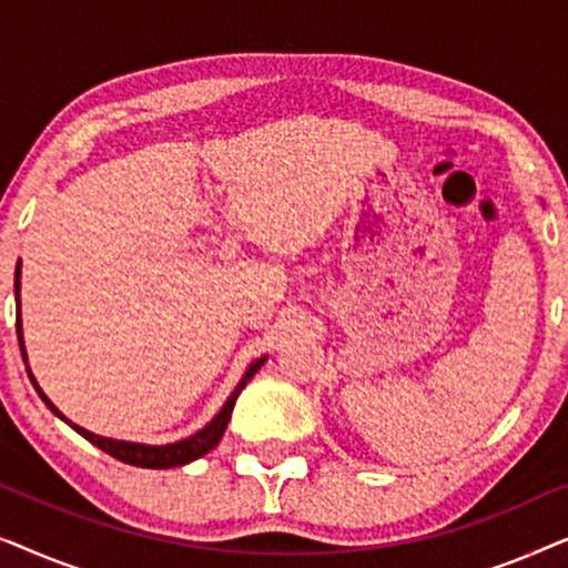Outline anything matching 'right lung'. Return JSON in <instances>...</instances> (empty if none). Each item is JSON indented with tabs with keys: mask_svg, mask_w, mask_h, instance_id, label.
Instances as JSON below:
<instances>
[{
	"mask_svg": "<svg viewBox=\"0 0 568 568\" xmlns=\"http://www.w3.org/2000/svg\"><path fill=\"white\" fill-rule=\"evenodd\" d=\"M14 294H20V263H18V271H14ZM18 310H20V297H18ZM18 338H20L22 359H26V346H22V331H20V313H18ZM263 362H266V356H263V359H258V362H253L251 367H247L243 379H240V385L235 387V393L230 395L227 403H224L220 414H216L212 422L204 426V429H201L199 434H193V437H189V439H181V442H175V445H165V447H150V445H134V442L105 439V437H98V434H92L88 429H82V426L67 422V418L59 414V408L53 406L49 398H45L43 390L36 383V377L30 375V369H28V377H30V383H33V387L38 390V395H41V398H43L45 406H49L59 418H64V422L72 426L77 434H82L84 439L92 442V445L103 449V453H108L111 457H115V460H121V463H126V465H136V468L165 470V468H178V465H185V463H191V460H199L201 455L212 453V449L220 445V439L224 437V429H227L232 408H235L237 395L243 393V387L247 383H251V377L261 369Z\"/></svg>",
	"mask_w": 568,
	"mask_h": 568,
	"instance_id": "obj_1",
	"label": "right lung"
}]
</instances>
